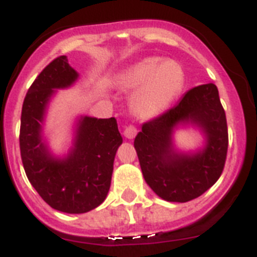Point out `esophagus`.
I'll list each match as a JSON object with an SVG mask.
<instances>
[{
	"label": "esophagus",
	"mask_w": 257,
	"mask_h": 257,
	"mask_svg": "<svg viewBox=\"0 0 257 257\" xmlns=\"http://www.w3.org/2000/svg\"><path fill=\"white\" fill-rule=\"evenodd\" d=\"M136 133H138V130H136L135 127L131 126V124H130V126H127L126 128H124L123 135H124V138H126V139L131 140V139H134V138H135Z\"/></svg>",
	"instance_id": "34e87169"
}]
</instances>
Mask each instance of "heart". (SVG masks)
<instances>
[{"instance_id":"heart-1","label":"heart","mask_w":257,"mask_h":257,"mask_svg":"<svg viewBox=\"0 0 257 257\" xmlns=\"http://www.w3.org/2000/svg\"><path fill=\"white\" fill-rule=\"evenodd\" d=\"M115 83L122 90L134 91V113L142 119H152L162 114L180 94L184 70L178 61L149 56L121 72Z\"/></svg>"}]
</instances>
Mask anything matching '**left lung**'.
Instances as JSON below:
<instances>
[{"label":"left lung","instance_id":"1","mask_svg":"<svg viewBox=\"0 0 257 257\" xmlns=\"http://www.w3.org/2000/svg\"><path fill=\"white\" fill-rule=\"evenodd\" d=\"M196 126L204 136L201 147L181 151L174 133ZM134 147L145 183L167 202H188L210 189L221 175L228 151V127L219 91L213 83L192 88L174 108L144 123Z\"/></svg>","mask_w":257,"mask_h":257}]
</instances>
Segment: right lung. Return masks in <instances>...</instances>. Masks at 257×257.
<instances>
[{"label":"right lung","mask_w":257,"mask_h":257,"mask_svg":"<svg viewBox=\"0 0 257 257\" xmlns=\"http://www.w3.org/2000/svg\"><path fill=\"white\" fill-rule=\"evenodd\" d=\"M78 78L67 56L52 60L29 87L20 123V154L27 178L47 205L67 213H85L103 203L115 153L123 142L114 117L79 115L72 147L63 156L52 153L44 134L50 101L58 90L72 87Z\"/></svg>","instance_id":"obj_1"}]
</instances>
